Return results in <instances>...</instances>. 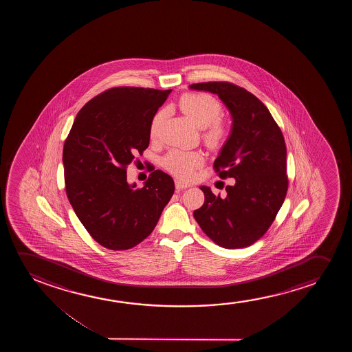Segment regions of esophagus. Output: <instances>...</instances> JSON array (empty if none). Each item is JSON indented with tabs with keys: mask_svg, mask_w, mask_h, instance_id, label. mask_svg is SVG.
I'll return each instance as SVG.
<instances>
[{
	"mask_svg": "<svg viewBox=\"0 0 352 352\" xmlns=\"http://www.w3.org/2000/svg\"><path fill=\"white\" fill-rule=\"evenodd\" d=\"M190 185L186 183H184V182H182V180H175V188H177V191H182V190H184V188H188Z\"/></svg>",
	"mask_w": 352,
	"mask_h": 352,
	"instance_id": "1",
	"label": "esophagus"
}]
</instances>
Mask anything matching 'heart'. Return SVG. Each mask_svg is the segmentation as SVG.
Here are the masks:
<instances>
[{
	"label": "heart",
	"instance_id": "1",
	"mask_svg": "<svg viewBox=\"0 0 352 352\" xmlns=\"http://www.w3.org/2000/svg\"><path fill=\"white\" fill-rule=\"evenodd\" d=\"M180 109L198 129H204L203 137L208 144L217 148L223 143L228 130L226 125L219 120L222 109L220 103L207 94H186L179 101ZM164 118V111L156 113L150 125V133L157 135L160 126ZM204 155L199 151L170 150L162 160L164 168L182 179H190L204 164Z\"/></svg>",
	"mask_w": 352,
	"mask_h": 352
}]
</instances>
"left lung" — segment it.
<instances>
[{"instance_id":"1","label":"left lung","mask_w":352,"mask_h":352,"mask_svg":"<svg viewBox=\"0 0 352 352\" xmlns=\"http://www.w3.org/2000/svg\"><path fill=\"white\" fill-rule=\"evenodd\" d=\"M188 89L217 95L230 111L231 132L214 167L220 178L234 179L223 198L199 186L204 203L193 217L217 245H251L270 228L286 197L284 137L268 108L245 89L221 82H198Z\"/></svg>"}]
</instances>
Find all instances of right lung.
<instances>
[{"mask_svg": "<svg viewBox=\"0 0 352 352\" xmlns=\"http://www.w3.org/2000/svg\"><path fill=\"white\" fill-rule=\"evenodd\" d=\"M172 90L113 87L79 111L63 145L68 201L95 241L127 250L154 231L174 193L172 177L156 169L142 188L126 167L149 145L150 125Z\"/></svg>", "mask_w": 352, "mask_h": 352, "instance_id": "obj_1", "label": "right lung"}]
</instances>
